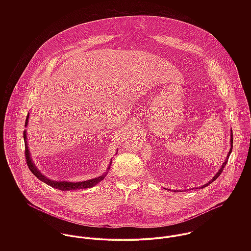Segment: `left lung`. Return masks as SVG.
I'll list each match as a JSON object with an SVG mask.
<instances>
[{
    "label": "left lung",
    "mask_w": 251,
    "mask_h": 251,
    "mask_svg": "<svg viewBox=\"0 0 251 251\" xmlns=\"http://www.w3.org/2000/svg\"><path fill=\"white\" fill-rule=\"evenodd\" d=\"M232 149H233V133L231 132V149H230V151H229V152H228V155H227V157H226V159H225V161H224V163L222 164V166H221V168L219 169V171L216 173V175H215V177L213 178V179L209 182V183H207V184H205V185H203V186H201L202 188H204V187H206V186H208L211 182H213L214 180L217 179L219 176H220V174L222 173V171H223V169H224V167H225V165H226V163H227V161H228V158H229V155H230V153L232 152ZM193 188H191V190H192ZM178 191H180V190H178Z\"/></svg>",
    "instance_id": "8db88e82"
}]
</instances>
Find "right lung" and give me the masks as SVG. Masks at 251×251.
I'll use <instances>...</instances> for the list:
<instances>
[{"label": "right lung", "instance_id": "obj_1", "mask_svg": "<svg viewBox=\"0 0 251 251\" xmlns=\"http://www.w3.org/2000/svg\"><path fill=\"white\" fill-rule=\"evenodd\" d=\"M28 118H29V115L27 116V119H26V123L25 125L27 126L28 124ZM27 137H26V131H24V140H25V155H26V161H27V164H28V167L29 169L31 170V172L36 176L37 179L42 180L43 182L49 184L50 186L52 187H55L57 189H60V190H75V189H84V188H89V187H92L94 185H96L98 182H100V180L105 178L106 176V173L102 176H100L98 178H95V179H88V180H85V181H77V182H70V181H55V180H51V179H47L45 176H43L37 169H36L35 164L32 162V159L30 157V152H29V149H28V146H27V141H26ZM108 169H110V165L108 167Z\"/></svg>", "mask_w": 251, "mask_h": 251}]
</instances>
